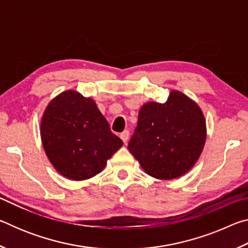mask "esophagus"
<instances>
[{
	"mask_svg": "<svg viewBox=\"0 0 248 248\" xmlns=\"http://www.w3.org/2000/svg\"><path fill=\"white\" fill-rule=\"evenodd\" d=\"M120 138H121V140L124 142V143H127V141L129 139V131H128V130H124V132H121Z\"/></svg>",
	"mask_w": 248,
	"mask_h": 248,
	"instance_id": "1",
	"label": "esophagus"
}]
</instances>
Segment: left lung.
Here are the masks:
<instances>
[{"instance_id":"left-lung-1","label":"left lung","mask_w":248,"mask_h":248,"mask_svg":"<svg viewBox=\"0 0 248 248\" xmlns=\"http://www.w3.org/2000/svg\"><path fill=\"white\" fill-rule=\"evenodd\" d=\"M207 128L194 100L171 91L164 104L141 107L128 149L148 175L174 179L186 174L202 152Z\"/></svg>"}]
</instances>
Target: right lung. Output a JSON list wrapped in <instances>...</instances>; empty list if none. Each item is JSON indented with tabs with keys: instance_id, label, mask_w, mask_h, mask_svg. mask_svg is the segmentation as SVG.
Masks as SVG:
<instances>
[{
	"instance_id": "right-lung-1",
	"label": "right lung",
	"mask_w": 248,
	"mask_h": 248,
	"mask_svg": "<svg viewBox=\"0 0 248 248\" xmlns=\"http://www.w3.org/2000/svg\"><path fill=\"white\" fill-rule=\"evenodd\" d=\"M41 141L49 161L64 177L84 180L102 171L123 141L92 98L66 91L53 98L41 119Z\"/></svg>"
}]
</instances>
